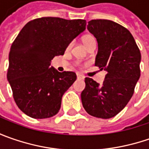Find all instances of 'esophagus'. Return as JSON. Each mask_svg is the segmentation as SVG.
<instances>
[{"label":"esophagus","mask_w":149,"mask_h":149,"mask_svg":"<svg viewBox=\"0 0 149 149\" xmlns=\"http://www.w3.org/2000/svg\"><path fill=\"white\" fill-rule=\"evenodd\" d=\"M77 79H84V77L83 75H81V74H77Z\"/></svg>","instance_id":"34e87169"}]
</instances>
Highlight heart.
<instances>
[{
  "label": "heart",
  "instance_id": "heart-1",
  "mask_svg": "<svg viewBox=\"0 0 149 149\" xmlns=\"http://www.w3.org/2000/svg\"><path fill=\"white\" fill-rule=\"evenodd\" d=\"M82 41H83L84 45L86 46V48L88 49L90 45H94V44H96V39L95 37L93 36V35H85V36H84L83 37H82ZM72 44H70V47L71 46Z\"/></svg>",
  "mask_w": 149,
  "mask_h": 149
}]
</instances>
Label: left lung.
<instances>
[{"instance_id": "1", "label": "left lung", "mask_w": 149, "mask_h": 149, "mask_svg": "<svg viewBox=\"0 0 149 149\" xmlns=\"http://www.w3.org/2000/svg\"><path fill=\"white\" fill-rule=\"evenodd\" d=\"M87 29L98 42L95 66L107 74L102 84L85 78L82 104L94 117L110 118L127 105L134 95L140 77V50L129 30L116 22L92 20Z\"/></svg>"}]
</instances>
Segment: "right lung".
<instances>
[{"label":"right lung","instance_id":"obj_1","mask_svg":"<svg viewBox=\"0 0 149 149\" xmlns=\"http://www.w3.org/2000/svg\"><path fill=\"white\" fill-rule=\"evenodd\" d=\"M86 20L42 17L22 28L9 54L7 79L18 108L33 118H47L60 109L62 96L76 80L74 72L50 67L74 38L85 30Z\"/></svg>","mask_w":149,"mask_h":149}]
</instances>
